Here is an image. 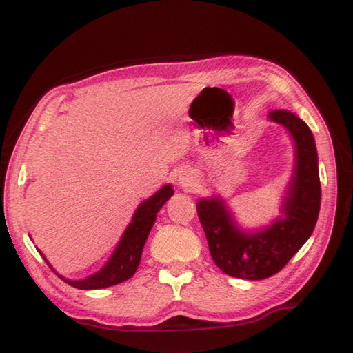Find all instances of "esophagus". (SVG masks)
I'll list each match as a JSON object with an SVG mask.
<instances>
[{
    "label": "esophagus",
    "mask_w": 353,
    "mask_h": 353,
    "mask_svg": "<svg viewBox=\"0 0 353 353\" xmlns=\"http://www.w3.org/2000/svg\"><path fill=\"white\" fill-rule=\"evenodd\" d=\"M179 183H181V184H184V185H185V183H189V179L181 178V179H179Z\"/></svg>",
    "instance_id": "obj_1"
}]
</instances>
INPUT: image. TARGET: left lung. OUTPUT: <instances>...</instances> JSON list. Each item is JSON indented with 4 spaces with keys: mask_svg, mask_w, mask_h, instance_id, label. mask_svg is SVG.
Returning <instances> with one entry per match:
<instances>
[{
    "mask_svg": "<svg viewBox=\"0 0 353 353\" xmlns=\"http://www.w3.org/2000/svg\"><path fill=\"white\" fill-rule=\"evenodd\" d=\"M270 119L283 125L297 145L296 170L283 205L285 216L261 233L243 234L221 199H201L196 205L213 262L225 274L237 279L263 280L277 274L309 239L319 219L321 185L311 129L288 111H272Z\"/></svg>",
    "mask_w": 353,
    "mask_h": 353,
    "instance_id": "8db88e82",
    "label": "left lung"
}]
</instances>
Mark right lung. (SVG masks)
I'll return each mask as SVG.
<instances>
[{
  "instance_id": "add662e5",
  "label": "right lung",
  "mask_w": 353,
  "mask_h": 353,
  "mask_svg": "<svg viewBox=\"0 0 353 353\" xmlns=\"http://www.w3.org/2000/svg\"><path fill=\"white\" fill-rule=\"evenodd\" d=\"M172 195H174L172 185H164L152 198H149L139 207L131 225L128 227L123 237H121L117 250L114 251L110 262L102 270L83 280H67L62 277L63 282L77 288V290H100V288L119 285L129 277H132L137 268H139L141 251L145 247L150 228L154 225L157 213Z\"/></svg>"
}]
</instances>
